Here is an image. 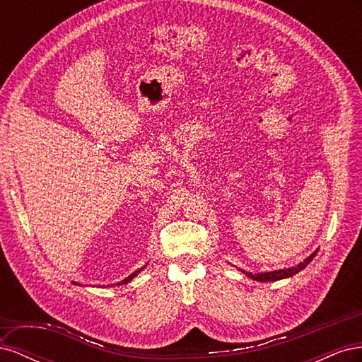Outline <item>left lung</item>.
Instances as JSON below:
<instances>
[{"mask_svg": "<svg viewBox=\"0 0 362 362\" xmlns=\"http://www.w3.org/2000/svg\"><path fill=\"white\" fill-rule=\"evenodd\" d=\"M317 252H319V249L313 252V254L308 258L303 259L302 262H299L298 266L290 267V269H282V270H275V272H264V273H247V272H243V273L246 276L252 278L254 281H259V282H270V281H279V279H284V278H290V276L296 275V273L303 270L306 266H308L310 262L314 259V257L317 255Z\"/></svg>", "mask_w": 362, "mask_h": 362, "instance_id": "8db88e82", "label": "left lung"}]
</instances>
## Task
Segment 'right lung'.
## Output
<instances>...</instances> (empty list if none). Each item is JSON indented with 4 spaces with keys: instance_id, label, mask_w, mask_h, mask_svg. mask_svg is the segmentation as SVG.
Returning a JSON list of instances; mask_svg holds the SVG:
<instances>
[{
    "instance_id": "obj_1",
    "label": "right lung",
    "mask_w": 362,
    "mask_h": 362,
    "mask_svg": "<svg viewBox=\"0 0 362 362\" xmlns=\"http://www.w3.org/2000/svg\"><path fill=\"white\" fill-rule=\"evenodd\" d=\"M140 270H141V269H139V270H137V272H134V273H131V275H129L128 278H125V279H124L122 282H119V284H117V286H122V284H127V282H129L131 279H133V278H134V276L137 275V273H139Z\"/></svg>"
}]
</instances>
